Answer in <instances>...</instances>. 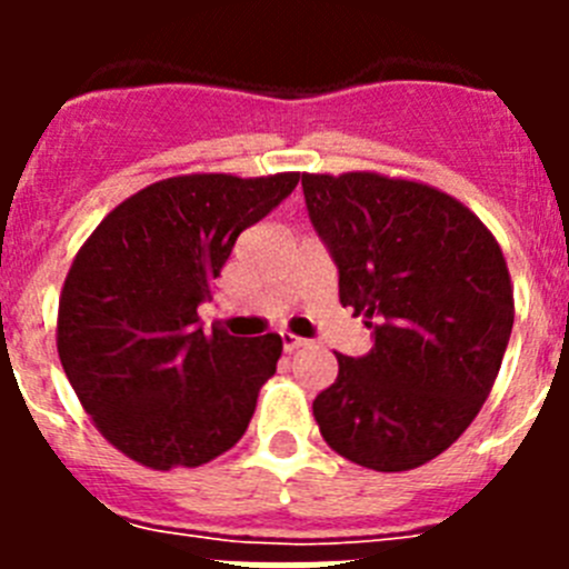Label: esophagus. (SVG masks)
Here are the masks:
<instances>
[{
    "mask_svg": "<svg viewBox=\"0 0 569 569\" xmlns=\"http://www.w3.org/2000/svg\"><path fill=\"white\" fill-rule=\"evenodd\" d=\"M281 347H284V353H296L301 347H308V339H299L293 333H281Z\"/></svg>",
    "mask_w": 569,
    "mask_h": 569,
    "instance_id": "obj_1",
    "label": "esophagus"
}]
</instances>
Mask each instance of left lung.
Masks as SVG:
<instances>
[{
  "instance_id": "8db88e82",
  "label": "left lung",
  "mask_w": 569,
  "mask_h": 569,
  "mask_svg": "<svg viewBox=\"0 0 569 569\" xmlns=\"http://www.w3.org/2000/svg\"><path fill=\"white\" fill-rule=\"evenodd\" d=\"M310 222L339 268L341 308L373 328L361 359L313 401L321 439L353 465L401 472L465 433L510 341L512 281L496 236L433 184L376 170L301 173Z\"/></svg>"
}]
</instances>
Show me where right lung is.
<instances>
[{
	"mask_svg": "<svg viewBox=\"0 0 569 569\" xmlns=\"http://www.w3.org/2000/svg\"><path fill=\"white\" fill-rule=\"evenodd\" d=\"M299 173H188L116 204L64 276L57 350L93 427L150 470L199 467L244 436L281 336L199 328L241 230Z\"/></svg>",
	"mask_w": 569,
	"mask_h": 569,
	"instance_id": "1",
	"label": "right lung"
}]
</instances>
